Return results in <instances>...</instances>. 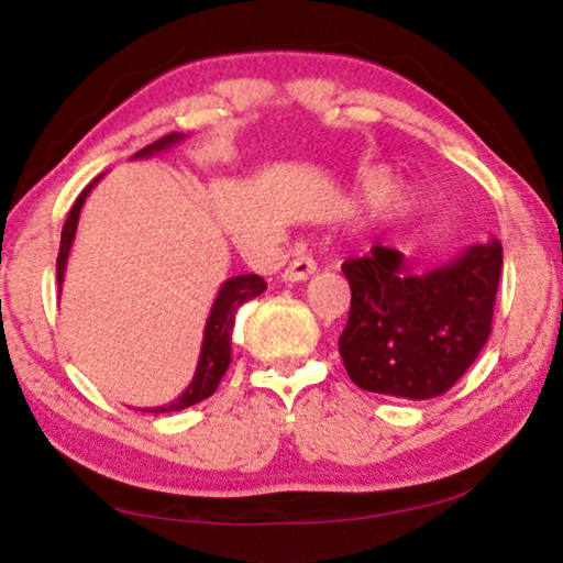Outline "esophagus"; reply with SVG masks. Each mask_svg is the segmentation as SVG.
I'll return each mask as SVG.
<instances>
[{"label": "esophagus", "instance_id": "esophagus-1", "mask_svg": "<svg viewBox=\"0 0 563 563\" xmlns=\"http://www.w3.org/2000/svg\"><path fill=\"white\" fill-rule=\"evenodd\" d=\"M317 273V262L309 254H298V257L290 260V265L283 269V283H301L306 277Z\"/></svg>", "mask_w": 563, "mask_h": 563}]
</instances>
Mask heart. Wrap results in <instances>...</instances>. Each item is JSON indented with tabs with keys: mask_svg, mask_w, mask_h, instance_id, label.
<instances>
[{
	"mask_svg": "<svg viewBox=\"0 0 563 563\" xmlns=\"http://www.w3.org/2000/svg\"><path fill=\"white\" fill-rule=\"evenodd\" d=\"M394 175L388 169H373L365 175L363 179V187H360V195H363L365 203L376 206V203H384L388 195L394 192ZM419 200L417 195L411 190H396L394 198H391V216L394 219H409L411 213L417 211Z\"/></svg>",
	"mask_w": 563,
	"mask_h": 563,
	"instance_id": "obj_1",
	"label": "heart"
}]
</instances>
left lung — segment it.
I'll return each instance as SVG.
<instances>
[{"mask_svg": "<svg viewBox=\"0 0 563 563\" xmlns=\"http://www.w3.org/2000/svg\"><path fill=\"white\" fill-rule=\"evenodd\" d=\"M342 273L352 301L340 355L352 384L422 401L445 394L489 340L501 244H474L424 275H411L401 252L373 244Z\"/></svg>", "mask_w": 563, "mask_h": 563, "instance_id": "obj_1", "label": "left lung"}]
</instances>
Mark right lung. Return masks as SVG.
Returning <instances> with one entry per match:
<instances>
[{
	"mask_svg": "<svg viewBox=\"0 0 563 563\" xmlns=\"http://www.w3.org/2000/svg\"><path fill=\"white\" fill-rule=\"evenodd\" d=\"M185 139V133H169L154 144H148L146 148L133 154V159H148V156L167 152V148L177 146L179 141ZM100 177H95L89 183L81 195L77 198V203L71 206L69 219L64 223L62 231V246H58V260H56V277H58V294H62V283H64V273H66V262H69L71 254V244L74 236H77V227H79V213L81 206H85L87 195L92 192V187L100 183ZM267 283L262 280L260 275H236L229 277L223 283L219 296L211 306V313H208L206 329H203V344H200V357H198V368H195V376L183 394L177 396L175 401L164 404V407H152V409H141V411H154V415H164V411H179L192 407V404L203 401L211 396L216 388H219L223 373H227L229 363H231V332H234V321H236V311L242 309L246 301L257 298L260 294H265Z\"/></svg>",
	"mask_w": 563,
	"mask_h": 563,
	"instance_id": "obj_1",
	"label": "right lung"
}]
</instances>
